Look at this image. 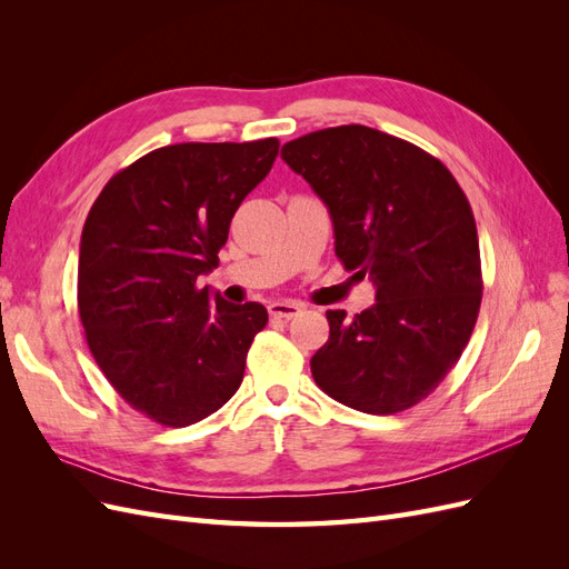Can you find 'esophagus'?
Wrapping results in <instances>:
<instances>
[{
	"label": "esophagus",
	"mask_w": 569,
	"mask_h": 569,
	"mask_svg": "<svg viewBox=\"0 0 569 569\" xmlns=\"http://www.w3.org/2000/svg\"><path fill=\"white\" fill-rule=\"evenodd\" d=\"M301 303H297V301H272L270 306H268V311H270V316L272 318H282V320H291V318H297L299 313H301Z\"/></svg>",
	"instance_id": "obj_1"
}]
</instances>
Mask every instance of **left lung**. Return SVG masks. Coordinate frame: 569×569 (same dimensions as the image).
I'll return each instance as SVG.
<instances>
[{"instance_id":"1","label":"left lung","mask_w":569,"mask_h":569,"mask_svg":"<svg viewBox=\"0 0 569 569\" xmlns=\"http://www.w3.org/2000/svg\"><path fill=\"white\" fill-rule=\"evenodd\" d=\"M282 159L325 201L343 268L377 287L353 320L327 311L330 339L311 358L316 385L370 416L420 403L458 363L479 313L468 197L432 153L366 126L308 132L282 147Z\"/></svg>"}]
</instances>
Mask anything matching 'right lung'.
Returning a JSON list of instances; mask_svg holds the SVG:
<instances>
[{
  "label": "right lung",
  "instance_id": "obj_1",
  "mask_svg": "<svg viewBox=\"0 0 569 569\" xmlns=\"http://www.w3.org/2000/svg\"><path fill=\"white\" fill-rule=\"evenodd\" d=\"M274 137L149 151L101 189L82 228L78 311L84 339L128 406L166 427L209 418L242 385L256 301L211 299L239 203L278 159Z\"/></svg>",
  "mask_w": 569,
  "mask_h": 569
}]
</instances>
